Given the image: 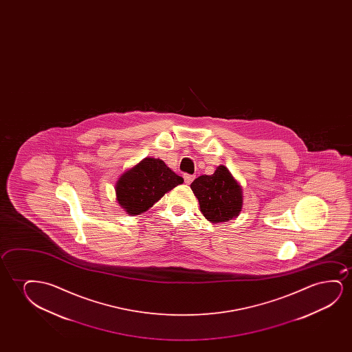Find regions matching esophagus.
<instances>
[{
	"label": "esophagus",
	"instance_id": "34e87169",
	"mask_svg": "<svg viewBox=\"0 0 352 352\" xmlns=\"http://www.w3.org/2000/svg\"><path fill=\"white\" fill-rule=\"evenodd\" d=\"M193 179H195V175H192V174H184V180L188 185L192 183Z\"/></svg>",
	"mask_w": 352,
	"mask_h": 352
}]
</instances>
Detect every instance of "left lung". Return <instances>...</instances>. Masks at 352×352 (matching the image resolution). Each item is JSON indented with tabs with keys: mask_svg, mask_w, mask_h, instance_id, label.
Here are the masks:
<instances>
[{
	"mask_svg": "<svg viewBox=\"0 0 352 352\" xmlns=\"http://www.w3.org/2000/svg\"><path fill=\"white\" fill-rule=\"evenodd\" d=\"M191 188L208 221L226 222L239 215L241 188L225 166H219L212 175L195 179Z\"/></svg>",
	"mask_w": 352,
	"mask_h": 352,
	"instance_id": "obj_1",
	"label": "left lung"
}]
</instances>
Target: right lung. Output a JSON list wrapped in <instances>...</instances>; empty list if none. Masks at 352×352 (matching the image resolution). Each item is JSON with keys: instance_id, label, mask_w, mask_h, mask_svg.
<instances>
[{"instance_id": "right-lung-1", "label": "right lung", "mask_w": 352, "mask_h": 352, "mask_svg": "<svg viewBox=\"0 0 352 352\" xmlns=\"http://www.w3.org/2000/svg\"><path fill=\"white\" fill-rule=\"evenodd\" d=\"M184 179L169 169L162 160L146 159L121 175L116 183V199L131 215H138L153 207L164 193Z\"/></svg>"}]
</instances>
